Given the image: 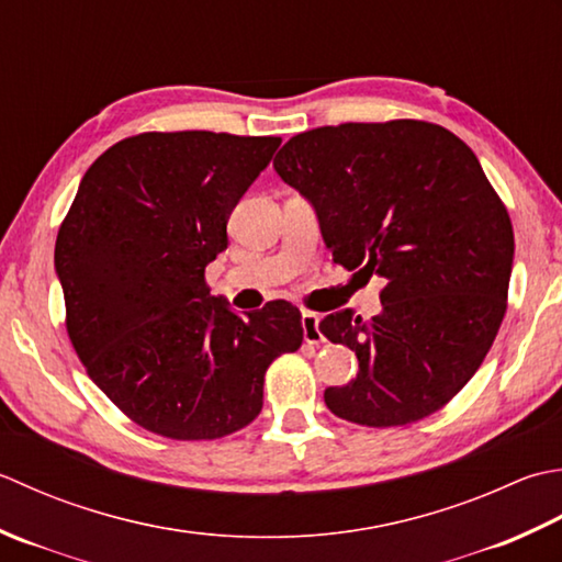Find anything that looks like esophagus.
<instances>
[{
	"instance_id": "obj_1",
	"label": "esophagus",
	"mask_w": 562,
	"mask_h": 562,
	"mask_svg": "<svg viewBox=\"0 0 562 562\" xmlns=\"http://www.w3.org/2000/svg\"><path fill=\"white\" fill-rule=\"evenodd\" d=\"M301 325H303V339L307 341V345H319V341H325L323 331H319V315L317 313H303Z\"/></svg>"
}]
</instances>
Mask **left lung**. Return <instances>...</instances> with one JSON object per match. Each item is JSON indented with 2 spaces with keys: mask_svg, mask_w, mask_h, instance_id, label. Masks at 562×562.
<instances>
[{
  "mask_svg": "<svg viewBox=\"0 0 562 562\" xmlns=\"http://www.w3.org/2000/svg\"><path fill=\"white\" fill-rule=\"evenodd\" d=\"M273 169L313 203L337 265L385 281L375 317L319 323L359 359L325 405L366 427L441 409L497 337L514 261L509 213L471 147L427 121L341 123L291 137Z\"/></svg>",
  "mask_w": 562,
  "mask_h": 562,
  "instance_id": "8db88e82",
  "label": "left lung"
}]
</instances>
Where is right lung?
<instances>
[{"mask_svg":"<svg viewBox=\"0 0 562 562\" xmlns=\"http://www.w3.org/2000/svg\"><path fill=\"white\" fill-rule=\"evenodd\" d=\"M279 145L211 131L125 137L87 169L57 233L77 357L123 415L159 437L247 427L269 363L301 347L291 303L243 317L205 285V267L227 247V217Z\"/></svg>","mask_w":562,"mask_h":562,"instance_id":"1","label":"right lung"}]
</instances>
